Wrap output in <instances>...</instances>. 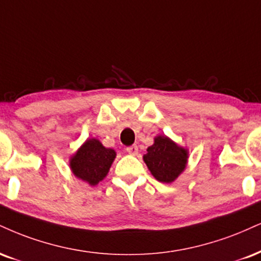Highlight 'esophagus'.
Instances as JSON below:
<instances>
[{
	"label": "esophagus",
	"instance_id": "1",
	"mask_svg": "<svg viewBox=\"0 0 261 261\" xmlns=\"http://www.w3.org/2000/svg\"><path fill=\"white\" fill-rule=\"evenodd\" d=\"M126 152L131 155H136L137 152H139V148H137L136 144H133V146L126 147Z\"/></svg>",
	"mask_w": 261,
	"mask_h": 261
}]
</instances>
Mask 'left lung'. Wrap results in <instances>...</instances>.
Instances as JSON below:
<instances>
[{"label":"left lung","instance_id":"obj_1","mask_svg":"<svg viewBox=\"0 0 261 261\" xmlns=\"http://www.w3.org/2000/svg\"><path fill=\"white\" fill-rule=\"evenodd\" d=\"M187 150L165 136H158L148 147L143 161L156 180L170 184L186 168Z\"/></svg>","mask_w":261,"mask_h":261}]
</instances>
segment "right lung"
Instances as JSON below:
<instances>
[{"mask_svg": "<svg viewBox=\"0 0 261 261\" xmlns=\"http://www.w3.org/2000/svg\"><path fill=\"white\" fill-rule=\"evenodd\" d=\"M115 152L106 148L98 140H87L70 161L74 175L95 186L108 174Z\"/></svg>", "mask_w": 261, "mask_h": 261, "instance_id": "add662e5", "label": "right lung"}]
</instances>
